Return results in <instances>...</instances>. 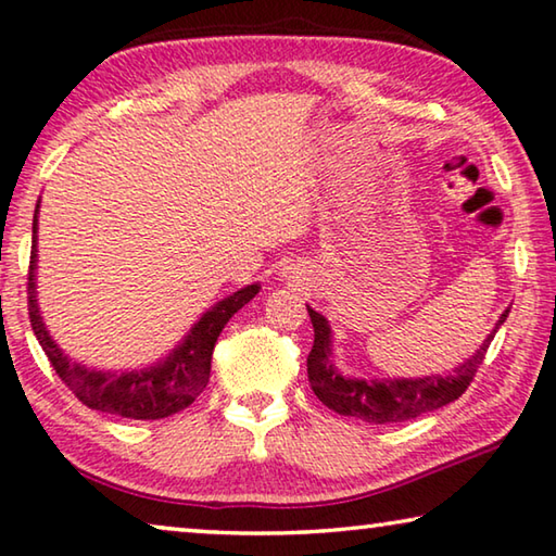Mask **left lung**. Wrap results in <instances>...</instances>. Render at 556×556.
<instances>
[{"label": "left lung", "mask_w": 556, "mask_h": 556, "mask_svg": "<svg viewBox=\"0 0 556 556\" xmlns=\"http://www.w3.org/2000/svg\"><path fill=\"white\" fill-rule=\"evenodd\" d=\"M314 324V346L306 358V374H309L312 391L326 408L339 416H351L366 422H403L422 416V413L438 410L443 405L460 399L468 389L475 371H478L490 341L502 324H505L509 309L502 312L495 329L488 333L482 346L453 374L445 376H422V378H356L341 374L333 364V333L326 316L306 306Z\"/></svg>", "instance_id": "1"}]
</instances>
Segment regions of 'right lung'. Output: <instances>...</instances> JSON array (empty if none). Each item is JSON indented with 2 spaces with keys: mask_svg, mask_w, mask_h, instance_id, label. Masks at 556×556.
<instances>
[{
  "mask_svg": "<svg viewBox=\"0 0 556 556\" xmlns=\"http://www.w3.org/2000/svg\"><path fill=\"white\" fill-rule=\"evenodd\" d=\"M37 230H39V205L34 210L31 227V262H29V319L37 333L43 354L68 389L84 405L111 416L130 420H157L167 418L198 399L210 381V358L225 324L242 309V306L260 294V285H247L230 296L219 299L215 306L200 316L190 326L185 337L170 354L146 368L130 371H101L86 366L66 354L43 324L37 299Z\"/></svg>",
  "mask_w": 556,
  "mask_h": 556,
  "instance_id": "1",
  "label": "right lung"
}]
</instances>
